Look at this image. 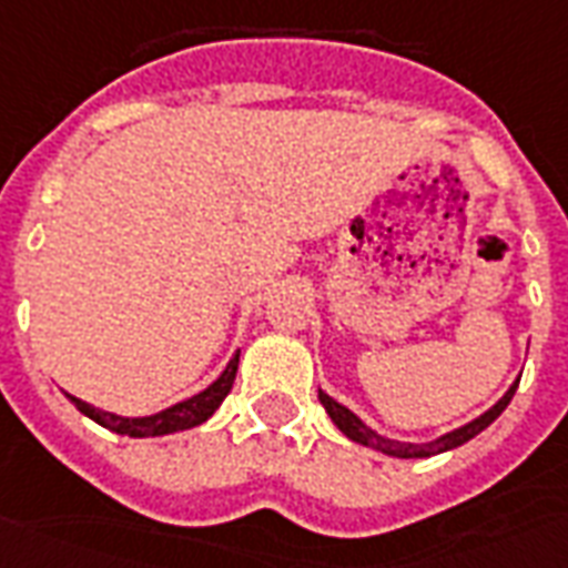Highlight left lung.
Segmentation results:
<instances>
[{
  "mask_svg": "<svg viewBox=\"0 0 568 568\" xmlns=\"http://www.w3.org/2000/svg\"><path fill=\"white\" fill-rule=\"evenodd\" d=\"M517 384L511 387V390L505 393L503 399L490 408V412H484L478 420H471V424L459 426V429H454V433H448V436H442L438 442H429V445H403V442H390V438L378 436L375 429H369V426L363 424L354 412H347L345 405H338L333 399V396H326L324 390L317 393L321 396V405L326 408V415L333 417V424L345 433L351 442H359V445H369V448L381 450V454H390V457H433V454H442V450H450V448H459V445H466L469 438H475L481 429H487V426L494 424L496 417L503 415L505 405L511 403V396H515Z\"/></svg>",
  "mask_w": 568,
  "mask_h": 568,
  "instance_id": "obj_1",
  "label": "left lung"
}]
</instances>
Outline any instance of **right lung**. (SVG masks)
<instances>
[{
    "mask_svg": "<svg viewBox=\"0 0 568 568\" xmlns=\"http://www.w3.org/2000/svg\"><path fill=\"white\" fill-rule=\"evenodd\" d=\"M235 369H239V354L230 359V366L223 369L221 378L214 381L209 390L196 393L193 399H184V403L172 405V408H165V412H160V415L153 417H118L111 415V412H102V408H93V405L81 403L78 396H69V399H72L74 408H78L81 415H87L90 420H97V424L109 426V429H114L120 436H169V433L190 429V426H199L202 420H209V417L217 412V405L226 399V393L233 390Z\"/></svg>",
    "mask_w": 568,
    "mask_h": 568,
    "instance_id": "right-lung-1",
    "label": "right lung"
}]
</instances>
